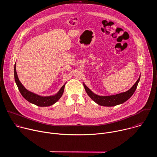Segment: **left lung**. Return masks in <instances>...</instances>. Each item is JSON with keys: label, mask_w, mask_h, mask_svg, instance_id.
I'll use <instances>...</instances> for the list:
<instances>
[{"label": "left lung", "mask_w": 157, "mask_h": 157, "mask_svg": "<svg viewBox=\"0 0 157 157\" xmlns=\"http://www.w3.org/2000/svg\"><path fill=\"white\" fill-rule=\"evenodd\" d=\"M140 79V76L139 78L137 79V81H136V82L134 84L133 86L127 91L122 93L120 94H117L116 95H113V96H98L93 93L85 84H84V87L88 96L98 104L102 106L111 107V106H115L118 104H122L125 102L126 101H127L133 95L134 92H135V91L136 90V88L137 87Z\"/></svg>", "instance_id": "8db88e82"}]
</instances>
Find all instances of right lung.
Instances as JSON below:
<instances>
[{"mask_svg":"<svg viewBox=\"0 0 157 157\" xmlns=\"http://www.w3.org/2000/svg\"><path fill=\"white\" fill-rule=\"evenodd\" d=\"M15 66H16V63L15 64V66H14V77H15V82L17 85L20 93H21L22 96H23L27 101L33 104H35L37 106L46 107V106H50L53 105V104L56 102L62 96L64 92L65 84H64L61 87L60 90L58 91V93L52 96H46V97L40 96L30 91H29L19 81L17 74V71H16Z\"/></svg>","mask_w":157,"mask_h":157,"instance_id":"add662e5","label":"right lung"}]
</instances>
